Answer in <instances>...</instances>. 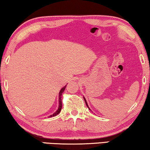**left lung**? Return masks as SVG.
I'll return each instance as SVG.
<instances>
[{
    "label": "left lung",
    "instance_id": "8db88e82",
    "mask_svg": "<svg viewBox=\"0 0 150 150\" xmlns=\"http://www.w3.org/2000/svg\"><path fill=\"white\" fill-rule=\"evenodd\" d=\"M84 101H85V103H86V106H87V107H88V109H89V110H91L90 109V108H89V107H88V103H87V102H86V99L85 98H84Z\"/></svg>",
    "mask_w": 150,
    "mask_h": 150
}]
</instances>
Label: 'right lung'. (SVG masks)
Returning <instances> with one entry per match:
<instances>
[{"mask_svg": "<svg viewBox=\"0 0 150 150\" xmlns=\"http://www.w3.org/2000/svg\"><path fill=\"white\" fill-rule=\"evenodd\" d=\"M66 85L65 86H64V87H63V88H62V89L60 90V91H59V107H58L57 110V111H56L55 113H54V114L51 115V116H49V117H53V116H57V114H59V112H61V110H62V95L63 92H64V90H65V88H66Z\"/></svg>", "mask_w": 150, "mask_h": 150, "instance_id": "add662e5", "label": "right lung"}]
</instances>
